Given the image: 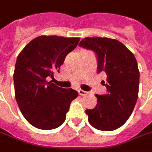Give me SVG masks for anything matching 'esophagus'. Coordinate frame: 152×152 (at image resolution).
<instances>
[{"label":"esophagus","instance_id":"obj_1","mask_svg":"<svg viewBox=\"0 0 152 152\" xmlns=\"http://www.w3.org/2000/svg\"><path fill=\"white\" fill-rule=\"evenodd\" d=\"M78 93H79L80 95L82 96H86L88 94V92H86L85 90H82V89H79V90H78Z\"/></svg>","mask_w":152,"mask_h":152}]
</instances>
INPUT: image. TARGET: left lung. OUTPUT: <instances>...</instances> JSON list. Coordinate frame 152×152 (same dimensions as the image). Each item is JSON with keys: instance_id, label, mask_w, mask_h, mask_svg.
Listing matches in <instances>:
<instances>
[{"instance_id": "left-lung-1", "label": "left lung", "mask_w": 152, "mask_h": 152, "mask_svg": "<svg viewBox=\"0 0 152 152\" xmlns=\"http://www.w3.org/2000/svg\"><path fill=\"white\" fill-rule=\"evenodd\" d=\"M79 46L96 53L98 73L105 72L107 94H96L97 105L86 110L88 121L99 130L112 131L122 126L133 112L138 95L139 71L137 60L119 40L86 37Z\"/></svg>"}]
</instances>
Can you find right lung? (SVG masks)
Returning a JSON list of instances; mask_svg holds the SVG:
<instances>
[{
  "mask_svg": "<svg viewBox=\"0 0 152 152\" xmlns=\"http://www.w3.org/2000/svg\"><path fill=\"white\" fill-rule=\"evenodd\" d=\"M80 38L41 36L23 48L17 58L14 73L15 99L25 119L40 129H56L66 120L70 104L78 96L72 89L55 86L66 56L78 45Z\"/></svg>",
  "mask_w": 152,
  "mask_h": 152,
  "instance_id": "1",
  "label": "right lung"
}]
</instances>
